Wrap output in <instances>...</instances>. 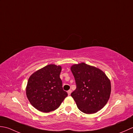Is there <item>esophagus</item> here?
<instances>
[{
	"instance_id": "obj_1",
	"label": "esophagus",
	"mask_w": 133,
	"mask_h": 133,
	"mask_svg": "<svg viewBox=\"0 0 133 133\" xmlns=\"http://www.w3.org/2000/svg\"><path fill=\"white\" fill-rule=\"evenodd\" d=\"M72 92V90L71 89H69V90L68 91V95H70V94Z\"/></svg>"
}]
</instances>
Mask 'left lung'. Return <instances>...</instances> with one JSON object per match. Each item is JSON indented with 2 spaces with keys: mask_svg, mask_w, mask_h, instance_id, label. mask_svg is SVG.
<instances>
[{
  "mask_svg": "<svg viewBox=\"0 0 133 133\" xmlns=\"http://www.w3.org/2000/svg\"><path fill=\"white\" fill-rule=\"evenodd\" d=\"M76 89L72 92L78 109L90 114L103 108L110 98L111 87L109 78L97 68L82 63L70 67Z\"/></svg>",
  "mask_w": 133,
  "mask_h": 133,
  "instance_id": "1",
  "label": "left lung"
}]
</instances>
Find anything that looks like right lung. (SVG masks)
<instances>
[{"label": "right lung", "instance_id": "1", "mask_svg": "<svg viewBox=\"0 0 133 133\" xmlns=\"http://www.w3.org/2000/svg\"><path fill=\"white\" fill-rule=\"evenodd\" d=\"M61 66L50 64L30 76L26 96L31 104L39 111L49 112L58 108L68 96L59 77Z\"/></svg>", "mask_w": 133, "mask_h": 133}]
</instances>
